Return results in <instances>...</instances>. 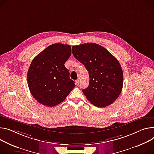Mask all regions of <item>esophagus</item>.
<instances>
[{
	"instance_id": "1",
	"label": "esophagus",
	"mask_w": 154,
	"mask_h": 154,
	"mask_svg": "<svg viewBox=\"0 0 154 154\" xmlns=\"http://www.w3.org/2000/svg\"><path fill=\"white\" fill-rule=\"evenodd\" d=\"M75 85H79V79L75 80Z\"/></svg>"
}]
</instances>
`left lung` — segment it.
Masks as SVG:
<instances>
[{"mask_svg":"<svg viewBox=\"0 0 154 154\" xmlns=\"http://www.w3.org/2000/svg\"><path fill=\"white\" fill-rule=\"evenodd\" d=\"M72 51L88 71L89 85L82 90L87 100L100 107L112 104L120 94L123 83V71L117 58L94 43L72 46Z\"/></svg>","mask_w":154,"mask_h":154,"instance_id":"obj_1","label":"left lung"}]
</instances>
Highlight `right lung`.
<instances>
[{"instance_id":"obj_1","label":"right lung","mask_w":154,"mask_h":154,"mask_svg":"<svg viewBox=\"0 0 154 154\" xmlns=\"http://www.w3.org/2000/svg\"><path fill=\"white\" fill-rule=\"evenodd\" d=\"M71 55V46L54 44L32 61L27 71V84L33 97L41 104L48 107L59 104L75 87L64 66Z\"/></svg>"}]
</instances>
